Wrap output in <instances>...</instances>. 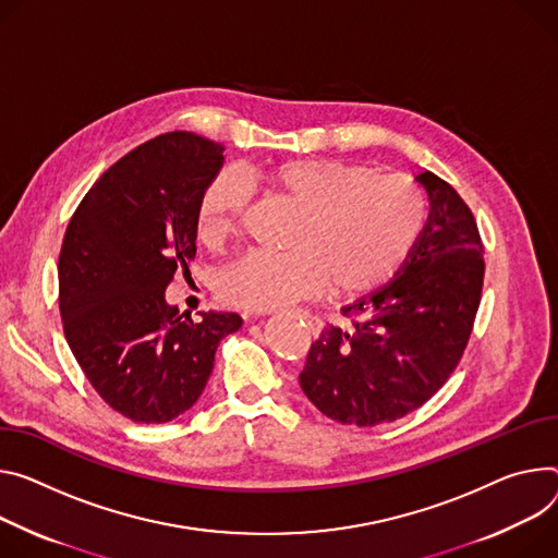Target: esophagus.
<instances>
[{
	"instance_id": "esophagus-1",
	"label": "esophagus",
	"mask_w": 558,
	"mask_h": 558,
	"mask_svg": "<svg viewBox=\"0 0 558 558\" xmlns=\"http://www.w3.org/2000/svg\"><path fill=\"white\" fill-rule=\"evenodd\" d=\"M267 314H271V312H265V314H256V316H267ZM307 320L312 323V316H307Z\"/></svg>"
}]
</instances>
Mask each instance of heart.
I'll return each mask as SVG.
<instances>
[{"label":"heart","mask_w":558,"mask_h":558,"mask_svg":"<svg viewBox=\"0 0 558 558\" xmlns=\"http://www.w3.org/2000/svg\"><path fill=\"white\" fill-rule=\"evenodd\" d=\"M256 180L300 214L287 242L291 251H251L218 274V298L246 312H271L329 284L336 295H365L393 278L427 222L414 182L367 167L293 158L258 169ZM246 199L235 175L218 173L197 202V238L211 248L229 242Z\"/></svg>","instance_id":"heart-1"}]
</instances>
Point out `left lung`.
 I'll use <instances>...</instances> for the list:
<instances>
[{
	"label": "left lung",
	"instance_id": "left-lung-1",
	"mask_svg": "<svg viewBox=\"0 0 558 558\" xmlns=\"http://www.w3.org/2000/svg\"><path fill=\"white\" fill-rule=\"evenodd\" d=\"M423 235L396 280L342 307L312 344L300 387L342 425L391 423L425 404L459 365L483 291V242L463 197L432 171Z\"/></svg>",
	"mask_w": 558,
	"mask_h": 558
}]
</instances>
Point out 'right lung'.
<instances>
[{
	"mask_svg": "<svg viewBox=\"0 0 558 558\" xmlns=\"http://www.w3.org/2000/svg\"><path fill=\"white\" fill-rule=\"evenodd\" d=\"M225 146L186 131L133 148L75 209L60 251V314L77 365L133 423H169L193 408L238 314L180 316L165 293L195 256V214Z\"/></svg>",
	"mask_w": 558,
	"mask_h": 558,
	"instance_id": "obj_1",
	"label": "right lung"
}]
</instances>
